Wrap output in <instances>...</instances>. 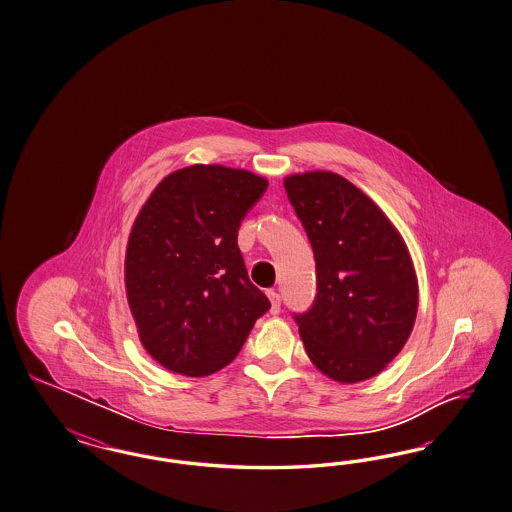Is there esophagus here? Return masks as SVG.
Here are the masks:
<instances>
[{"instance_id": "esophagus-1", "label": "esophagus", "mask_w": 512, "mask_h": 512, "mask_svg": "<svg viewBox=\"0 0 512 512\" xmlns=\"http://www.w3.org/2000/svg\"><path fill=\"white\" fill-rule=\"evenodd\" d=\"M266 295H268L270 302H272L270 313H272V315H278L279 310H281V296H279L276 291H266Z\"/></svg>"}]
</instances>
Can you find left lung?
<instances>
[{
	"instance_id": "1",
	"label": "left lung",
	"mask_w": 512,
	"mask_h": 512,
	"mask_svg": "<svg viewBox=\"0 0 512 512\" xmlns=\"http://www.w3.org/2000/svg\"><path fill=\"white\" fill-rule=\"evenodd\" d=\"M317 266V296L295 315L313 366L338 383L387 368L411 336L419 281L402 234L355 184L330 171L283 180Z\"/></svg>"
}]
</instances>
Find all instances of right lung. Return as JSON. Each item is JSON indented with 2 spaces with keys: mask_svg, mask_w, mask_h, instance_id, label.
I'll return each mask as SVG.
<instances>
[{
  "mask_svg": "<svg viewBox=\"0 0 512 512\" xmlns=\"http://www.w3.org/2000/svg\"><path fill=\"white\" fill-rule=\"evenodd\" d=\"M263 176L191 165L165 176L140 208L125 249V293L140 343L163 368L204 377L240 353L270 310L249 281L238 229Z\"/></svg>",
  "mask_w": 512,
  "mask_h": 512,
  "instance_id": "add662e5",
  "label": "right lung"
}]
</instances>
